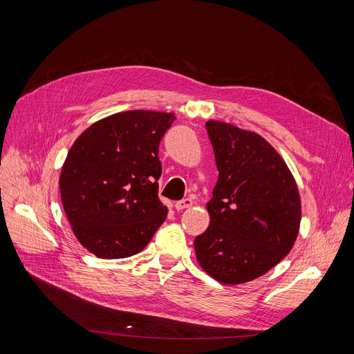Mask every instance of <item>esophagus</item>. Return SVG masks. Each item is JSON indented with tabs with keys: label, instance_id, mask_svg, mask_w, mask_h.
<instances>
[{
	"label": "esophagus",
	"instance_id": "34e87169",
	"mask_svg": "<svg viewBox=\"0 0 354 354\" xmlns=\"http://www.w3.org/2000/svg\"><path fill=\"white\" fill-rule=\"evenodd\" d=\"M193 206V200L192 198H183L180 201H177V203L174 205V207L177 210H184V209H189Z\"/></svg>",
	"mask_w": 354,
	"mask_h": 354
}]
</instances>
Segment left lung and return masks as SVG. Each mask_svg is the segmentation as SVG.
<instances>
[{"label":"left lung","mask_w":354,"mask_h":354,"mask_svg":"<svg viewBox=\"0 0 354 354\" xmlns=\"http://www.w3.org/2000/svg\"><path fill=\"white\" fill-rule=\"evenodd\" d=\"M206 129L218 178L206 209L210 225L194 239L198 265L222 283L257 279L290 254L299 232L295 178L257 132L210 120Z\"/></svg>","instance_id":"8db88e82"}]
</instances>
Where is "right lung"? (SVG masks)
Returning <instances> with one entry per match:
<instances>
[{
    "instance_id": "1",
    "label": "right lung",
    "mask_w": 354,
    "mask_h": 354,
    "mask_svg": "<svg viewBox=\"0 0 354 354\" xmlns=\"http://www.w3.org/2000/svg\"><path fill=\"white\" fill-rule=\"evenodd\" d=\"M173 112L125 111L96 121L71 147L59 178L67 221L102 259L141 252L165 221L158 145Z\"/></svg>"
}]
</instances>
